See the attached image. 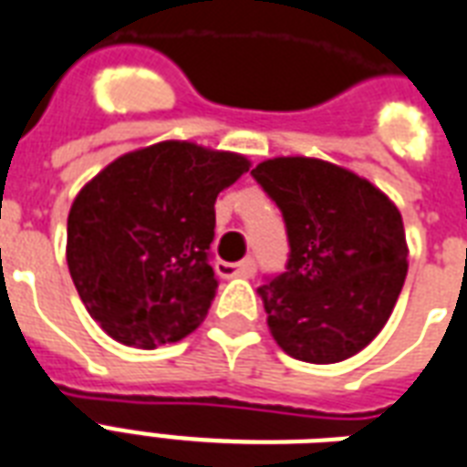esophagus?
<instances>
[{
    "label": "esophagus",
    "mask_w": 467,
    "mask_h": 467,
    "mask_svg": "<svg viewBox=\"0 0 467 467\" xmlns=\"http://www.w3.org/2000/svg\"><path fill=\"white\" fill-rule=\"evenodd\" d=\"M217 275L223 277H252L254 275V262L243 260V262H217Z\"/></svg>",
    "instance_id": "34e87169"
}]
</instances>
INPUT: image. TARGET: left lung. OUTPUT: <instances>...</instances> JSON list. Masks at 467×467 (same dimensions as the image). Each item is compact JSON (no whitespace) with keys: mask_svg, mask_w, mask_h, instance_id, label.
Returning a JSON list of instances; mask_svg holds the SVG:
<instances>
[{"mask_svg":"<svg viewBox=\"0 0 467 467\" xmlns=\"http://www.w3.org/2000/svg\"><path fill=\"white\" fill-rule=\"evenodd\" d=\"M289 237L286 272L260 286L272 337L309 364H337L376 339L409 272L399 207L374 182L304 155L254 171Z\"/></svg>","mask_w":467,"mask_h":467,"instance_id":"8db88e82","label":"left lung"}]
</instances>
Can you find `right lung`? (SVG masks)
Masks as SVG:
<instances>
[{"label":"right lung","instance_id":"add662e5","mask_svg":"<svg viewBox=\"0 0 467 467\" xmlns=\"http://www.w3.org/2000/svg\"><path fill=\"white\" fill-rule=\"evenodd\" d=\"M250 161L190 140L116 158L68 210L67 262L86 312L110 339L155 348L181 341L215 299V200Z\"/></svg>","mask_w":467,"mask_h":467}]
</instances>
